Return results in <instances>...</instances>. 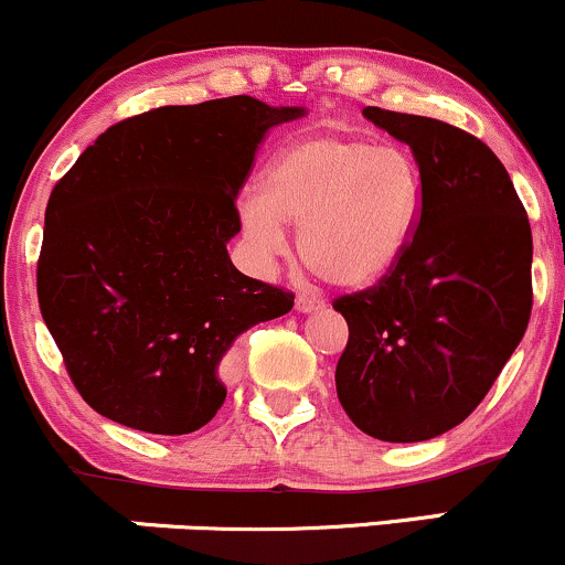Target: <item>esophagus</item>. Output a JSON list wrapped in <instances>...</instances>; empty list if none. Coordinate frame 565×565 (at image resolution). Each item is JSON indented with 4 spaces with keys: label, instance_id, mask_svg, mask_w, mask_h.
I'll return each mask as SVG.
<instances>
[{
    "label": "esophagus",
    "instance_id": "esophagus-1",
    "mask_svg": "<svg viewBox=\"0 0 565 565\" xmlns=\"http://www.w3.org/2000/svg\"><path fill=\"white\" fill-rule=\"evenodd\" d=\"M323 302L321 297H310V295H297L295 300V308L300 310V313H313V310H323Z\"/></svg>",
    "mask_w": 565,
    "mask_h": 565
}]
</instances>
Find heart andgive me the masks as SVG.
Listing matches in <instances>:
<instances>
[{
    "instance_id": "obj_1",
    "label": "heart",
    "mask_w": 565,
    "mask_h": 565,
    "mask_svg": "<svg viewBox=\"0 0 565 565\" xmlns=\"http://www.w3.org/2000/svg\"><path fill=\"white\" fill-rule=\"evenodd\" d=\"M423 215V178L404 148L313 135L268 161L257 199L238 210L242 236L270 265L300 228V260L340 289H372L406 257Z\"/></svg>"
}]
</instances>
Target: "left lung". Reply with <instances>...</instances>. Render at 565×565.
Instances as JSON below:
<instances>
[{
	"label": "left lung",
	"instance_id": "obj_1",
	"mask_svg": "<svg viewBox=\"0 0 565 565\" xmlns=\"http://www.w3.org/2000/svg\"><path fill=\"white\" fill-rule=\"evenodd\" d=\"M364 116L412 148L423 215L385 281L334 300L350 332L337 398L366 436L414 444L468 419L523 340L534 244L486 142L427 116L374 106Z\"/></svg>",
	"mask_w": 565,
	"mask_h": 565
}]
</instances>
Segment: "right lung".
<instances>
[{
    "label": "right lung",
    "instance_id": "add662e5",
    "mask_svg": "<svg viewBox=\"0 0 565 565\" xmlns=\"http://www.w3.org/2000/svg\"><path fill=\"white\" fill-rule=\"evenodd\" d=\"M305 108L249 95L108 127L57 180L36 295L74 387L103 417L185 436L225 401L220 361L295 295L228 257L236 196L270 127Z\"/></svg>",
    "mask_w": 565,
    "mask_h": 565
}]
</instances>
